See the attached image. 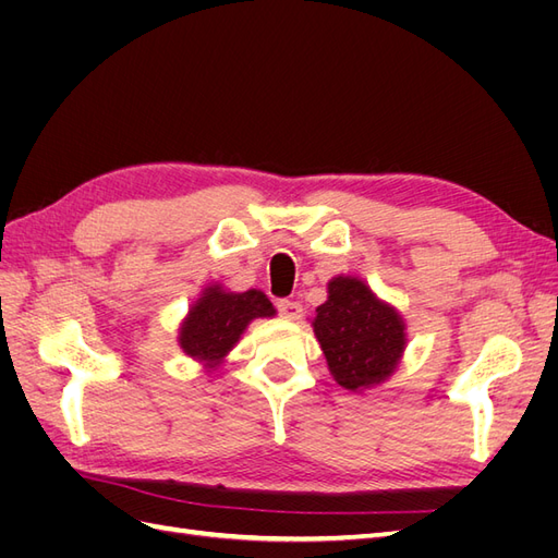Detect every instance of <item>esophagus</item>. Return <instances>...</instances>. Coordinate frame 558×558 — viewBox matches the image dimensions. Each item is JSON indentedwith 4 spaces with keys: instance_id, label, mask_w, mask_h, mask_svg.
<instances>
[{
    "instance_id": "34e87169",
    "label": "esophagus",
    "mask_w": 558,
    "mask_h": 558,
    "mask_svg": "<svg viewBox=\"0 0 558 558\" xmlns=\"http://www.w3.org/2000/svg\"><path fill=\"white\" fill-rule=\"evenodd\" d=\"M277 307H279V314H281L286 320H298V318L302 316V305H300V302L281 300Z\"/></svg>"
}]
</instances>
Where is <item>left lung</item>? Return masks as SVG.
I'll use <instances>...</instances> for the list:
<instances>
[{"label": "left lung", "mask_w": 558, "mask_h": 558, "mask_svg": "<svg viewBox=\"0 0 558 558\" xmlns=\"http://www.w3.org/2000/svg\"><path fill=\"white\" fill-rule=\"evenodd\" d=\"M312 328L332 379L353 393L391 379L408 347L400 312L349 275L328 281V300L316 307Z\"/></svg>", "instance_id": "left-lung-1"}]
</instances>
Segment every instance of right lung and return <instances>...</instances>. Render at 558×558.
<instances>
[{"label": "right lung", "instance_id": "add662e5", "mask_svg": "<svg viewBox=\"0 0 558 558\" xmlns=\"http://www.w3.org/2000/svg\"><path fill=\"white\" fill-rule=\"evenodd\" d=\"M275 314L277 310L263 291L251 289L234 293L216 281L202 289L181 320L177 340L185 356L202 363L205 373H211L242 340L251 320Z\"/></svg>", "mask_w": 558, "mask_h": 558}]
</instances>
